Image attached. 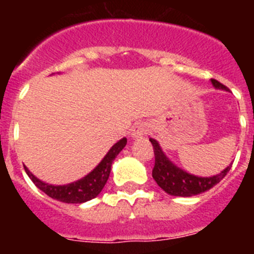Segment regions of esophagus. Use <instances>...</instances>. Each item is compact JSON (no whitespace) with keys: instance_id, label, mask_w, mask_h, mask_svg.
Listing matches in <instances>:
<instances>
[{"instance_id":"esophagus-1","label":"esophagus","mask_w":254,"mask_h":254,"mask_svg":"<svg viewBox=\"0 0 254 254\" xmlns=\"http://www.w3.org/2000/svg\"><path fill=\"white\" fill-rule=\"evenodd\" d=\"M149 132V126L147 123H137V125L134 126L133 128L131 131V137L132 138H138V137H142L145 134H147Z\"/></svg>"}]
</instances>
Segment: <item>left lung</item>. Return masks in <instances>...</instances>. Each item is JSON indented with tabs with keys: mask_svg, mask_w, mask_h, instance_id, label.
Here are the masks:
<instances>
[{
	"mask_svg": "<svg viewBox=\"0 0 254 254\" xmlns=\"http://www.w3.org/2000/svg\"><path fill=\"white\" fill-rule=\"evenodd\" d=\"M215 89L228 91L229 89L219 82L217 80H211ZM154 147L155 154V165L152 169V178L158 183L159 187L165 190L170 196H181V197H192L196 194L203 193L214 186H216L232 168V164L228 165L224 170L212 177H198L193 176L190 173L177 167L176 164L169 160L167 155L164 154L160 145L156 140L150 138Z\"/></svg>",
	"mask_w": 254,
	"mask_h": 254,
	"instance_id": "8db88e82",
	"label": "left lung"
}]
</instances>
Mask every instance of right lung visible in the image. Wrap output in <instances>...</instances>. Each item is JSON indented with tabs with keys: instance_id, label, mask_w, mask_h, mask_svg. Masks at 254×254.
<instances>
[{
	"instance_id": "right-lung-1",
	"label": "right lung",
	"mask_w": 254,
	"mask_h": 254,
	"mask_svg": "<svg viewBox=\"0 0 254 254\" xmlns=\"http://www.w3.org/2000/svg\"><path fill=\"white\" fill-rule=\"evenodd\" d=\"M126 143H127V138H121L118 142L114 143L111 150L103 158V160L87 176L78 179V181L72 182V183H68V185H48L46 182L40 181L37 177L33 176L28 168H25L26 174L33 181V183L40 190H43L47 196L64 203H84L86 201L95 198L102 192L108 178H109V174H111L112 163L117 158V155L122 151L123 147L126 146Z\"/></svg>"
}]
</instances>
